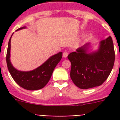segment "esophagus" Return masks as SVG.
<instances>
[{"label":"esophagus","mask_w":120,"mask_h":120,"mask_svg":"<svg viewBox=\"0 0 120 120\" xmlns=\"http://www.w3.org/2000/svg\"><path fill=\"white\" fill-rule=\"evenodd\" d=\"M68 56V53L67 52H64L63 53V56H64V58H67Z\"/></svg>","instance_id":"obj_1"}]
</instances>
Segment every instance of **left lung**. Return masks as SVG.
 <instances>
[{
  "instance_id": "obj_1",
  "label": "left lung",
  "mask_w": 120,
  "mask_h": 120,
  "mask_svg": "<svg viewBox=\"0 0 120 120\" xmlns=\"http://www.w3.org/2000/svg\"><path fill=\"white\" fill-rule=\"evenodd\" d=\"M90 43L70 53V77L81 89L98 86L107 79L114 65L115 55L112 37L100 41L98 50L90 52Z\"/></svg>"
}]
</instances>
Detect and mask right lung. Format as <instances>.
<instances>
[{
	"label": "right lung",
	"instance_id": "1",
	"mask_svg": "<svg viewBox=\"0 0 120 120\" xmlns=\"http://www.w3.org/2000/svg\"><path fill=\"white\" fill-rule=\"evenodd\" d=\"M26 27L19 28L17 30H20L25 29ZM13 35V34H12ZM10 37L8 43L7 52V65L10 75L19 86L28 90H37L43 88L49 82L51 76L56 65L60 62L62 57V52H58L51 56L42 65L31 71H20L14 67L10 62Z\"/></svg>",
	"mask_w": 120,
	"mask_h": 120
}]
</instances>
